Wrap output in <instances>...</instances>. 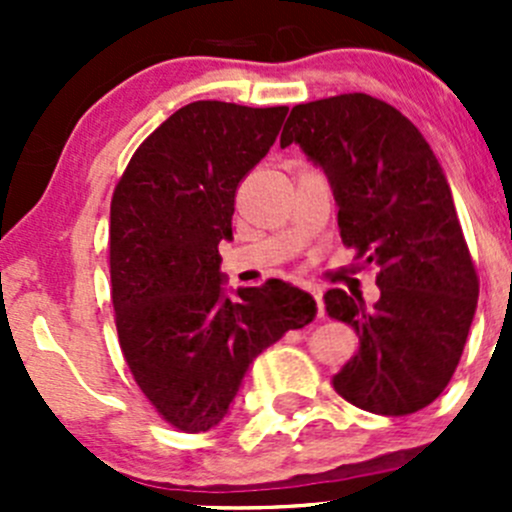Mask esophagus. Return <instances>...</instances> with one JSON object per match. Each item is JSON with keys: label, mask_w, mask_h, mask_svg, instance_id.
Returning <instances> with one entry per match:
<instances>
[{"label": "esophagus", "mask_w": 512, "mask_h": 512, "mask_svg": "<svg viewBox=\"0 0 512 512\" xmlns=\"http://www.w3.org/2000/svg\"><path fill=\"white\" fill-rule=\"evenodd\" d=\"M314 297V302H317V314L319 317H324V297H322V289H309Z\"/></svg>", "instance_id": "1"}]
</instances>
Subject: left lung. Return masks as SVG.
I'll return each instance as SVG.
<instances>
[{
  "label": "left lung",
  "instance_id": "1",
  "mask_svg": "<svg viewBox=\"0 0 512 512\" xmlns=\"http://www.w3.org/2000/svg\"><path fill=\"white\" fill-rule=\"evenodd\" d=\"M297 143L332 185L344 245L379 267V302L324 294L359 352L334 376L349 404L406 416L441 396L461 361L478 304V275L441 163L389 103L342 94L299 103L280 146Z\"/></svg>",
  "mask_w": 512,
  "mask_h": 512
}]
</instances>
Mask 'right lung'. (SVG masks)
I'll list each match as a JSON object with an SVG mask.
<instances>
[{
  "mask_svg": "<svg viewBox=\"0 0 512 512\" xmlns=\"http://www.w3.org/2000/svg\"><path fill=\"white\" fill-rule=\"evenodd\" d=\"M289 108L195 101L138 146L111 200V299L121 352L170 426L200 433L230 414L252 361L317 302L282 280L225 292L218 245L235 190L267 156Z\"/></svg>",
  "mask_w": 512,
  "mask_h": 512,
  "instance_id": "obj_1",
  "label": "right lung"
}]
</instances>
